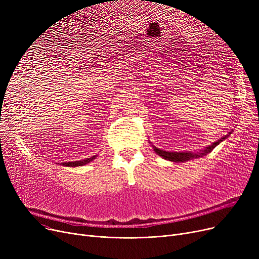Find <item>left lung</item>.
<instances>
[{"instance_id":"left-lung-1","label":"left lung","mask_w":259,"mask_h":259,"mask_svg":"<svg viewBox=\"0 0 259 259\" xmlns=\"http://www.w3.org/2000/svg\"><path fill=\"white\" fill-rule=\"evenodd\" d=\"M225 138H222L221 140H219L217 142L213 143L212 145L208 146L206 149H203L201 152H197V153H192V152H169V151H165V150H160L158 148L154 147V151L161 156L162 158L168 159L170 161H175V162H179V161H187L190 159H193V158H198V157H202L207 155L208 153H210L213 149L219 145L221 142H223Z\"/></svg>"}]
</instances>
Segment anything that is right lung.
<instances>
[{"label":"right lung","mask_w":259,"mask_h":259,"mask_svg":"<svg viewBox=\"0 0 259 259\" xmlns=\"http://www.w3.org/2000/svg\"><path fill=\"white\" fill-rule=\"evenodd\" d=\"M95 157L97 156H92V157H89V158H86L84 160H76V161H68V162H62V165L65 166V167H80V166H84L86 164H88V162L92 161Z\"/></svg>","instance_id":"right-lung-1"}]
</instances>
